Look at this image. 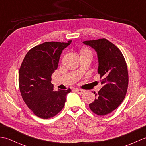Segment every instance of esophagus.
<instances>
[{
  "mask_svg": "<svg viewBox=\"0 0 146 146\" xmlns=\"http://www.w3.org/2000/svg\"><path fill=\"white\" fill-rule=\"evenodd\" d=\"M76 92L79 94H83V93H84L85 91L83 90H82V89H76Z\"/></svg>",
  "mask_w": 146,
  "mask_h": 146,
  "instance_id": "esophagus-1",
  "label": "esophagus"
}]
</instances>
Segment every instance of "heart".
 <instances>
[{"mask_svg": "<svg viewBox=\"0 0 146 146\" xmlns=\"http://www.w3.org/2000/svg\"><path fill=\"white\" fill-rule=\"evenodd\" d=\"M80 55H81V56H91L92 58V56H93L92 52L87 48H82L80 49Z\"/></svg>", "mask_w": 146, "mask_h": 146, "instance_id": "obj_1", "label": "heart"}]
</instances>
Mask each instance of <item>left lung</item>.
<instances>
[{"label":"left lung","instance_id":"obj_1","mask_svg":"<svg viewBox=\"0 0 146 146\" xmlns=\"http://www.w3.org/2000/svg\"><path fill=\"white\" fill-rule=\"evenodd\" d=\"M97 52L102 88L95 95L89 107L98 115H105L119 106L124 99L129 83L127 66L125 58L115 45L106 39L83 41Z\"/></svg>","mask_w":146,"mask_h":146}]
</instances>
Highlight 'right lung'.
Segmentation results:
<instances>
[{"mask_svg":"<svg viewBox=\"0 0 146 146\" xmlns=\"http://www.w3.org/2000/svg\"><path fill=\"white\" fill-rule=\"evenodd\" d=\"M67 42H46L35 46L24 57L19 71V86L23 100L36 116L44 119L57 115L64 106L71 89L54 91L51 75L58 68Z\"/></svg>","mask_w":146,"mask_h":146,"instance_id":"add662e5","label":"right lung"}]
</instances>
